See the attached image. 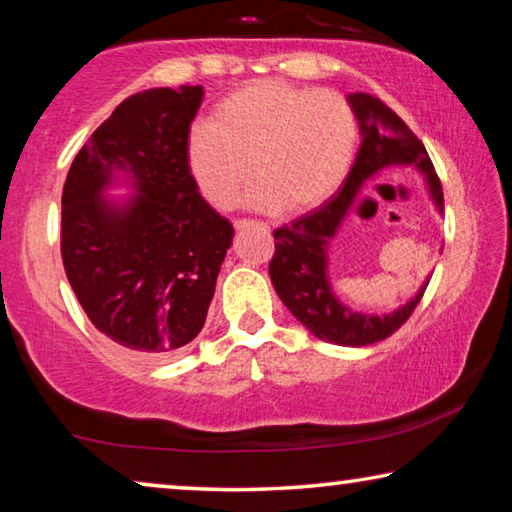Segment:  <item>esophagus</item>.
<instances>
[{
    "instance_id": "obj_1",
    "label": "esophagus",
    "mask_w": 512,
    "mask_h": 512,
    "mask_svg": "<svg viewBox=\"0 0 512 512\" xmlns=\"http://www.w3.org/2000/svg\"><path fill=\"white\" fill-rule=\"evenodd\" d=\"M246 225H250V221H235V228L237 230H241V228H246ZM255 225H259V228H262V230H268V225L266 223H255Z\"/></svg>"
}]
</instances>
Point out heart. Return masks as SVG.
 I'll list each match as a JSON object with an SVG mask.
<instances>
[{"label":"heart","instance_id":"obj_1","mask_svg":"<svg viewBox=\"0 0 512 512\" xmlns=\"http://www.w3.org/2000/svg\"><path fill=\"white\" fill-rule=\"evenodd\" d=\"M357 146V117L341 94L284 81L250 83L187 137V169L216 210L235 207L250 169L255 210L300 214L343 185Z\"/></svg>","mask_w":512,"mask_h":512}]
</instances>
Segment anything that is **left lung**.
<instances>
[{
    "instance_id": "1",
    "label": "left lung",
    "mask_w": 512,
    "mask_h": 512,
    "mask_svg": "<svg viewBox=\"0 0 512 512\" xmlns=\"http://www.w3.org/2000/svg\"><path fill=\"white\" fill-rule=\"evenodd\" d=\"M354 117L359 121L361 146L352 169L336 196L329 198L314 212L282 225L273 232L275 255L268 264L271 282L277 296L287 309L320 341L363 348L384 341L397 332L406 318L418 307L429 277L418 293L388 314H366L343 305L332 289L327 275V248L336 237L354 198L379 173L388 169L413 167L424 176L429 196L436 210L443 214V187L436 169L429 160L424 144L384 101L366 92H354L348 97Z\"/></svg>"
}]
</instances>
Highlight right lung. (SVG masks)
Returning <instances> with one entry per match:
<instances>
[{"mask_svg": "<svg viewBox=\"0 0 512 512\" xmlns=\"http://www.w3.org/2000/svg\"><path fill=\"white\" fill-rule=\"evenodd\" d=\"M201 101L203 85L121 101L76 153L63 187L67 280L92 325L144 359H167L196 339L235 235L187 169ZM117 184L134 194L108 197Z\"/></svg>", "mask_w": 512, "mask_h": 512, "instance_id": "obj_1", "label": "right lung"}]
</instances>
